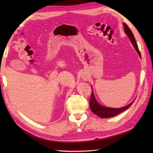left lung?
<instances>
[{
  "instance_id": "left-lung-1",
  "label": "left lung",
  "mask_w": 153,
  "mask_h": 153,
  "mask_svg": "<svg viewBox=\"0 0 153 153\" xmlns=\"http://www.w3.org/2000/svg\"><path fill=\"white\" fill-rule=\"evenodd\" d=\"M123 27H124V31H125L126 34L128 35V37L129 38V39H130L131 43H132L133 46L134 47L135 50L137 51L138 54L139 55V56H140V58H141V53H140V52H139L137 44V43H136V41L135 39L134 34H133L132 31H131L130 29L129 28L128 25H127L126 24L123 23ZM92 89H93V88H92ZM134 101H132L130 104H129L128 105L123 106V107H122V108H108V107H106V106H104L99 105L98 102L97 101L95 95H94L93 91H92L89 106H90V108H91V111L94 114H95L96 115L100 117V118H111V117L116 116V115L119 114L120 113H121L123 111H125V110H126L127 109H128L129 107L131 106L132 104L134 103Z\"/></svg>"
}]
</instances>
